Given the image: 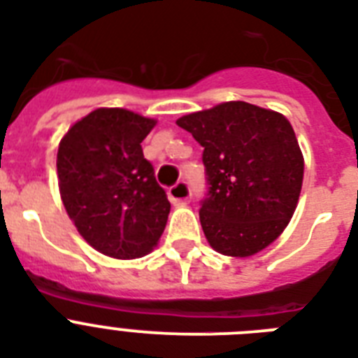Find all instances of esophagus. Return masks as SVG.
Here are the masks:
<instances>
[{"label": "esophagus", "instance_id": "esophagus-1", "mask_svg": "<svg viewBox=\"0 0 358 358\" xmlns=\"http://www.w3.org/2000/svg\"><path fill=\"white\" fill-rule=\"evenodd\" d=\"M169 199L173 204H185L191 199V187L185 180H180L169 187Z\"/></svg>", "mask_w": 358, "mask_h": 358}]
</instances>
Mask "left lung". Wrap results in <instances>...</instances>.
<instances>
[{
    "label": "left lung",
    "instance_id": "8db88e82",
    "mask_svg": "<svg viewBox=\"0 0 358 358\" xmlns=\"http://www.w3.org/2000/svg\"><path fill=\"white\" fill-rule=\"evenodd\" d=\"M202 150L208 191L199 217L213 249L250 256L292 219L303 185V154L280 113L227 102L176 120Z\"/></svg>",
    "mask_w": 358,
    "mask_h": 358
}]
</instances>
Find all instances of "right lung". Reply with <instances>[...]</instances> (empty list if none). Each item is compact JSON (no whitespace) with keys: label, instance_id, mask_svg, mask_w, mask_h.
I'll return each instance as SVG.
<instances>
[{"label":"right lung","instance_id":"obj_1","mask_svg":"<svg viewBox=\"0 0 358 358\" xmlns=\"http://www.w3.org/2000/svg\"><path fill=\"white\" fill-rule=\"evenodd\" d=\"M154 124L126 109H96L69 129L57 150L66 213L87 243L120 260L152 250L171 212L141 146Z\"/></svg>","mask_w":358,"mask_h":358}]
</instances>
